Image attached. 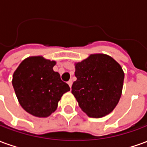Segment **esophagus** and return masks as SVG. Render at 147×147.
<instances>
[{"instance_id": "esophagus-1", "label": "esophagus", "mask_w": 147, "mask_h": 147, "mask_svg": "<svg viewBox=\"0 0 147 147\" xmlns=\"http://www.w3.org/2000/svg\"><path fill=\"white\" fill-rule=\"evenodd\" d=\"M67 84L69 85V86H70V87H71V85H72V80H69V81L67 82Z\"/></svg>"}]
</instances>
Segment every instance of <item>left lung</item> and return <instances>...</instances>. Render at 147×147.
<instances>
[{"instance_id":"1","label":"left lung","mask_w":147,"mask_h":147,"mask_svg":"<svg viewBox=\"0 0 147 147\" xmlns=\"http://www.w3.org/2000/svg\"><path fill=\"white\" fill-rule=\"evenodd\" d=\"M77 78L71 93L90 117L100 118L113 110L120 101L124 73L120 64L103 53L90 54L75 63Z\"/></svg>"}]
</instances>
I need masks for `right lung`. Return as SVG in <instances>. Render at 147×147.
<instances>
[{"mask_svg": "<svg viewBox=\"0 0 147 147\" xmlns=\"http://www.w3.org/2000/svg\"><path fill=\"white\" fill-rule=\"evenodd\" d=\"M56 61L42 56L24 59L15 71L12 86L24 110L37 117H48L57 108L64 93L70 90L53 67Z\"/></svg>", "mask_w": 147, "mask_h": 147, "instance_id": "1", "label": "right lung"}]
</instances>
